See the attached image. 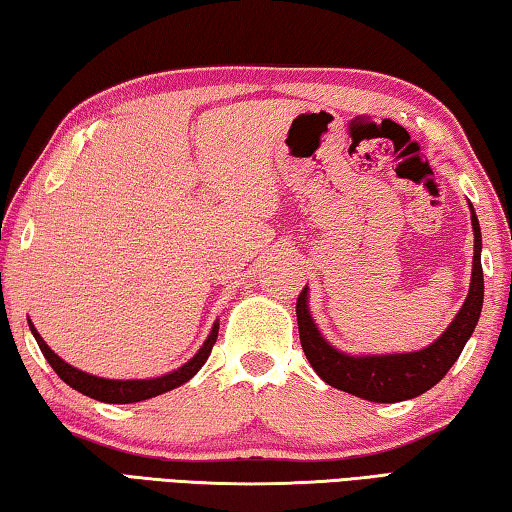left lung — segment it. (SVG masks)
Wrapping results in <instances>:
<instances>
[{"mask_svg": "<svg viewBox=\"0 0 512 512\" xmlns=\"http://www.w3.org/2000/svg\"><path fill=\"white\" fill-rule=\"evenodd\" d=\"M470 210L474 228V266L470 293H467L463 307L452 320V325L429 348L409 354H386V357H350V354H343L334 350L320 336L318 327L309 316L307 289L300 291L296 302L300 343L311 368L318 372L320 379L327 381L329 386L339 388V391L363 397L368 402L393 404L427 393L431 386H436L447 375L454 361L461 357L483 307L481 228L472 205Z\"/></svg>", "mask_w": 512, "mask_h": 512, "instance_id": "1", "label": "left lung"}]
</instances>
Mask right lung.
Here are the masks:
<instances>
[{"label": "right lung", "mask_w": 512, "mask_h": 512, "mask_svg": "<svg viewBox=\"0 0 512 512\" xmlns=\"http://www.w3.org/2000/svg\"><path fill=\"white\" fill-rule=\"evenodd\" d=\"M33 336L40 345V352L45 354V359L49 361V366L54 368L56 375L65 381L67 386H72L74 391H79L83 395L92 397V400L99 402H108V404H131V402H142V400H151V397H158L167 391H173L180 384L192 379L198 370H201L203 363L210 357V352L216 343V336H219V325L212 327L210 336L203 343V348L196 352V357L192 361H187L183 368L169 372V375L158 377V379H128V381H119V379H101L88 375V372L76 370L65 363L63 359L58 357L49 350V345L42 341V336L38 334V329L33 327V323H29Z\"/></svg>", "instance_id": "obj_1"}]
</instances>
